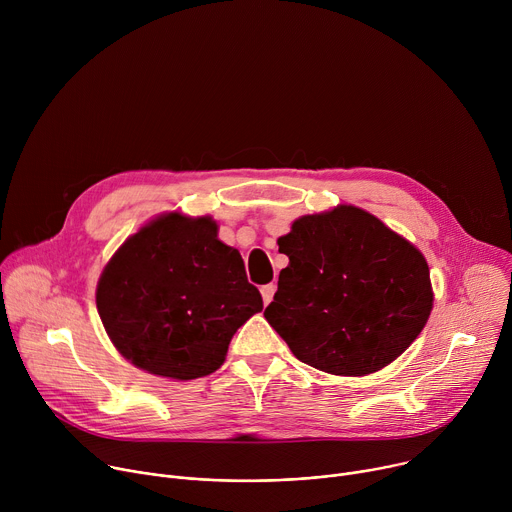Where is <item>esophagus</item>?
I'll use <instances>...</instances> for the list:
<instances>
[{
  "mask_svg": "<svg viewBox=\"0 0 512 512\" xmlns=\"http://www.w3.org/2000/svg\"><path fill=\"white\" fill-rule=\"evenodd\" d=\"M275 289H277V285H273V283H267V285L261 287V298H263V304H265V306L273 300Z\"/></svg>",
  "mask_w": 512,
  "mask_h": 512,
  "instance_id": "obj_1",
  "label": "esophagus"
}]
</instances>
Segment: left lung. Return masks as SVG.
<instances>
[{
	"instance_id": "1",
	"label": "left lung",
	"mask_w": 512,
	"mask_h": 512,
	"mask_svg": "<svg viewBox=\"0 0 512 512\" xmlns=\"http://www.w3.org/2000/svg\"><path fill=\"white\" fill-rule=\"evenodd\" d=\"M289 265L263 316L310 367L381 371L423 330L433 291L425 257L358 206L306 214L277 239Z\"/></svg>"
}]
</instances>
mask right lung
Listing matches in <instances>:
<instances>
[{
    "mask_svg": "<svg viewBox=\"0 0 512 512\" xmlns=\"http://www.w3.org/2000/svg\"><path fill=\"white\" fill-rule=\"evenodd\" d=\"M210 216L168 212L131 235L97 285L101 322L137 369L178 381L214 373L233 334L263 310L237 249Z\"/></svg>",
    "mask_w": 512,
    "mask_h": 512,
    "instance_id": "add662e5",
    "label": "right lung"
}]
</instances>
